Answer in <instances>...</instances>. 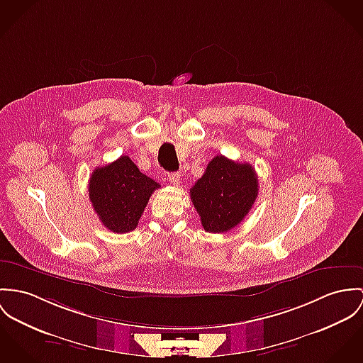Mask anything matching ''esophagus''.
I'll list each match as a JSON object with an SVG mask.
<instances>
[{"mask_svg": "<svg viewBox=\"0 0 363 363\" xmlns=\"http://www.w3.org/2000/svg\"><path fill=\"white\" fill-rule=\"evenodd\" d=\"M167 177H169V182H170L173 186H177V184L180 183V173H177V172L169 173Z\"/></svg>", "mask_w": 363, "mask_h": 363, "instance_id": "34e87169", "label": "esophagus"}]
</instances>
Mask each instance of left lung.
<instances>
[{"label":"left lung","instance_id":"8db88e82","mask_svg":"<svg viewBox=\"0 0 363 363\" xmlns=\"http://www.w3.org/2000/svg\"><path fill=\"white\" fill-rule=\"evenodd\" d=\"M258 190L252 166L219 155L208 164L202 177L190 189V196L202 228L209 233H226L248 215Z\"/></svg>","mask_w":363,"mask_h":363}]
</instances>
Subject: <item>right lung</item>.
Returning <instances> with one entry per match:
<instances>
[{
  "label": "right lung",
  "instance_id": "right-lung-1",
  "mask_svg": "<svg viewBox=\"0 0 363 363\" xmlns=\"http://www.w3.org/2000/svg\"><path fill=\"white\" fill-rule=\"evenodd\" d=\"M160 187L155 180L143 174L129 157L122 155L91 173L89 197L108 230L129 233L137 228L150 197Z\"/></svg>",
  "mask_w": 363,
  "mask_h": 363
}]
</instances>
